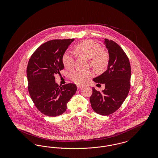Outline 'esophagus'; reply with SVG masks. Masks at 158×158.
Instances as JSON below:
<instances>
[{"label":"esophagus","instance_id":"1","mask_svg":"<svg viewBox=\"0 0 158 158\" xmlns=\"http://www.w3.org/2000/svg\"><path fill=\"white\" fill-rule=\"evenodd\" d=\"M82 85H77V89H80V88H82Z\"/></svg>","mask_w":158,"mask_h":158}]
</instances>
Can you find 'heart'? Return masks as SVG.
<instances>
[{
	"label": "heart",
	"instance_id": "obj_1",
	"mask_svg": "<svg viewBox=\"0 0 158 158\" xmlns=\"http://www.w3.org/2000/svg\"><path fill=\"white\" fill-rule=\"evenodd\" d=\"M76 53L87 59H90L92 66L97 69L106 68L109 62V55L105 50H102L101 45L90 40H86L77 44L75 47ZM63 63L68 70L73 69L75 66L73 56L69 52L63 56ZM92 76L90 71L77 70L71 75V79L76 84L86 82Z\"/></svg>",
	"mask_w": 158,
	"mask_h": 158
}]
</instances>
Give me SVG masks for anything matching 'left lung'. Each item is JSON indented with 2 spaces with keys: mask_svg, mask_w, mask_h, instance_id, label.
I'll return each mask as SVG.
<instances>
[{
  "mask_svg": "<svg viewBox=\"0 0 158 158\" xmlns=\"http://www.w3.org/2000/svg\"><path fill=\"white\" fill-rule=\"evenodd\" d=\"M104 43L110 57L108 69L94 78V81L105 84V89L100 92L92 88L90 102L95 113L108 115L115 112L127 97L130 88L131 66L127 56L120 45L106 38Z\"/></svg>",
  "mask_w": 158,
  "mask_h": 158,
  "instance_id": "1",
  "label": "left lung"
}]
</instances>
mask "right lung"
<instances>
[{
	"label": "right lung",
	"instance_id": "right-lung-1",
	"mask_svg": "<svg viewBox=\"0 0 158 158\" xmlns=\"http://www.w3.org/2000/svg\"><path fill=\"white\" fill-rule=\"evenodd\" d=\"M74 40L48 41L38 48L28 61L27 75L29 94L36 108L45 115L56 117L64 113L68 102L77 90L74 83L60 87L54 77L64 69L63 56Z\"/></svg>",
	"mask_w": 158,
	"mask_h": 158
}]
</instances>
